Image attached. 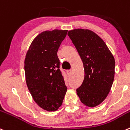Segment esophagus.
<instances>
[{
  "label": "esophagus",
  "mask_w": 130,
  "mask_h": 130,
  "mask_svg": "<svg viewBox=\"0 0 130 130\" xmlns=\"http://www.w3.org/2000/svg\"><path fill=\"white\" fill-rule=\"evenodd\" d=\"M72 70H69L67 71V73H68V74H69V75H70V74H72Z\"/></svg>",
  "instance_id": "1"
}]
</instances>
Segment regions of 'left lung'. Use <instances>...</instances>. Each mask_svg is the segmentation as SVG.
Listing matches in <instances>:
<instances>
[{"label":"left lung","mask_w":130,"mask_h":130,"mask_svg":"<svg viewBox=\"0 0 130 130\" xmlns=\"http://www.w3.org/2000/svg\"><path fill=\"white\" fill-rule=\"evenodd\" d=\"M68 36L83 63L84 78L77 88L80 102L89 107L99 105L107 96L114 81L115 60L104 41L89 30L74 29Z\"/></svg>","instance_id":"1"}]
</instances>
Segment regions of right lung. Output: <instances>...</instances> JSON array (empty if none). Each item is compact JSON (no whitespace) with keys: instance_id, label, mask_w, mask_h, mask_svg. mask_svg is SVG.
I'll return each instance as SVG.
<instances>
[{"instance_id":"right-lung-1","label":"right lung","mask_w":130,"mask_h":130,"mask_svg":"<svg viewBox=\"0 0 130 130\" xmlns=\"http://www.w3.org/2000/svg\"><path fill=\"white\" fill-rule=\"evenodd\" d=\"M67 30L45 31L34 39L26 55L25 72L31 96L42 109L55 111L61 105L67 88L57 52Z\"/></svg>"}]
</instances>
